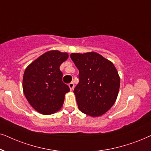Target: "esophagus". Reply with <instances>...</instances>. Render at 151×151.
<instances>
[{"label": "esophagus", "mask_w": 151, "mask_h": 151, "mask_svg": "<svg viewBox=\"0 0 151 151\" xmlns=\"http://www.w3.org/2000/svg\"><path fill=\"white\" fill-rule=\"evenodd\" d=\"M69 86L70 89L73 90V88H74V84L73 83V82H71V83L69 84Z\"/></svg>", "instance_id": "obj_1"}]
</instances>
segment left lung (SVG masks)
Instances as JSON below:
<instances>
[{"label":"left lung","mask_w":151,"mask_h":151,"mask_svg":"<svg viewBox=\"0 0 151 151\" xmlns=\"http://www.w3.org/2000/svg\"><path fill=\"white\" fill-rule=\"evenodd\" d=\"M79 70V83L74 88L78 108L92 117L109 110L118 95L120 79L111 61L96 52L71 53Z\"/></svg>","instance_id":"8db88e82"}]
</instances>
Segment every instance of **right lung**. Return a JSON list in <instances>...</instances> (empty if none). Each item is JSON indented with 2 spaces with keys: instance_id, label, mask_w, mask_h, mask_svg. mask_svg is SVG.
<instances>
[{
  "instance_id": "right-lung-1",
  "label": "right lung",
  "mask_w": 151,
  "mask_h": 151,
  "mask_svg": "<svg viewBox=\"0 0 151 151\" xmlns=\"http://www.w3.org/2000/svg\"><path fill=\"white\" fill-rule=\"evenodd\" d=\"M68 58L67 53L49 51L27 67L22 88L29 103L43 115H50L63 106L65 95L70 91L63 82L60 66Z\"/></svg>"
}]
</instances>
